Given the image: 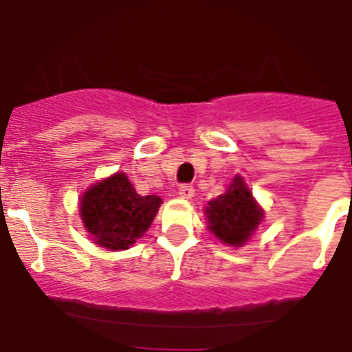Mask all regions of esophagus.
I'll use <instances>...</instances> for the list:
<instances>
[{
    "label": "esophagus",
    "instance_id": "34e87169",
    "mask_svg": "<svg viewBox=\"0 0 352 352\" xmlns=\"http://www.w3.org/2000/svg\"><path fill=\"white\" fill-rule=\"evenodd\" d=\"M194 186L192 185H179V190L178 194L182 195L183 199H192V195H194Z\"/></svg>",
    "mask_w": 352,
    "mask_h": 352
}]
</instances>
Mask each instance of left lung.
I'll list each match as a JSON object with an SVG mask.
<instances>
[{"label":"left lung","instance_id":"8db88e82","mask_svg":"<svg viewBox=\"0 0 352 352\" xmlns=\"http://www.w3.org/2000/svg\"><path fill=\"white\" fill-rule=\"evenodd\" d=\"M206 214L213 234L232 247H241L263 220V211L239 176L226 194L208 203Z\"/></svg>","mask_w":352,"mask_h":352}]
</instances>
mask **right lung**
Segmentation results:
<instances>
[{"label": "right lung", "mask_w": 352, "mask_h": 352, "mask_svg": "<svg viewBox=\"0 0 352 352\" xmlns=\"http://www.w3.org/2000/svg\"><path fill=\"white\" fill-rule=\"evenodd\" d=\"M158 195H139L123 173L96 183L82 195L80 217L96 245L126 250L153 222Z\"/></svg>", "instance_id": "1"}]
</instances>
